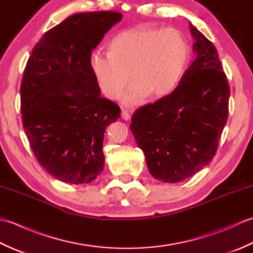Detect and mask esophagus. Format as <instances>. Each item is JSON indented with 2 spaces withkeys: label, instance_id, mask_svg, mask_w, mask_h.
Instances as JSON below:
<instances>
[{
  "label": "esophagus",
  "instance_id": "esophagus-1",
  "mask_svg": "<svg viewBox=\"0 0 253 253\" xmlns=\"http://www.w3.org/2000/svg\"><path fill=\"white\" fill-rule=\"evenodd\" d=\"M122 118L125 121L130 120V112H128L127 110H123L122 111Z\"/></svg>",
  "mask_w": 253,
  "mask_h": 253
}]
</instances>
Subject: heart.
Listing matches in <instances>:
<instances>
[{"label": "heart", "mask_w": 253, "mask_h": 253, "mask_svg": "<svg viewBox=\"0 0 253 253\" xmlns=\"http://www.w3.org/2000/svg\"><path fill=\"white\" fill-rule=\"evenodd\" d=\"M191 49L186 36L176 29L137 27L122 31L110 42L109 53L94 51L90 67L102 92L117 99L135 80L124 103L136 104L149 95L161 99L179 84L189 64Z\"/></svg>", "instance_id": "1"}]
</instances>
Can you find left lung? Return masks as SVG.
I'll return each instance as SVG.
<instances>
[{"instance_id": "8db88e82", "label": "left lung", "mask_w": 253, "mask_h": 253, "mask_svg": "<svg viewBox=\"0 0 253 253\" xmlns=\"http://www.w3.org/2000/svg\"><path fill=\"white\" fill-rule=\"evenodd\" d=\"M196 58L169 95L131 116L130 129L155 179L178 182L211 162L228 117L230 94L215 46L192 24Z\"/></svg>"}]
</instances>
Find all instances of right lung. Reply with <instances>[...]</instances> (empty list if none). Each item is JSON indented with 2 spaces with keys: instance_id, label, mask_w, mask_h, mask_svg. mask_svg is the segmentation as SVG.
Instances as JSON below:
<instances>
[{
  "instance_id": "obj_1",
  "label": "right lung",
  "mask_w": 253,
  "mask_h": 253,
  "mask_svg": "<svg viewBox=\"0 0 253 253\" xmlns=\"http://www.w3.org/2000/svg\"><path fill=\"white\" fill-rule=\"evenodd\" d=\"M123 18L113 10L69 16L32 49L20 87L23 127L38 162L68 184H88L103 170L104 132L121 116L101 98L90 55Z\"/></svg>"
}]
</instances>
